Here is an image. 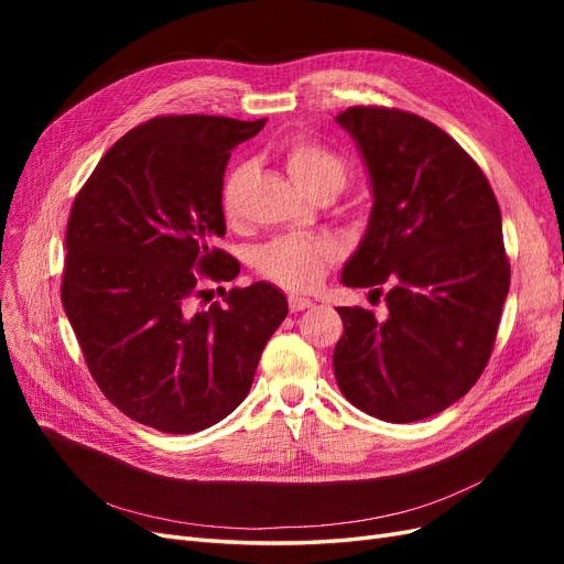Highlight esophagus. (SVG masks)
<instances>
[{"instance_id":"obj_1","label":"esophagus","mask_w":564,"mask_h":564,"mask_svg":"<svg viewBox=\"0 0 564 564\" xmlns=\"http://www.w3.org/2000/svg\"><path fill=\"white\" fill-rule=\"evenodd\" d=\"M305 308H313V301L311 299H303V296H289V311L292 313H301Z\"/></svg>"}]
</instances>
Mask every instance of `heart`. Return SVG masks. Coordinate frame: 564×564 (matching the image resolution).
<instances>
[{"label": "heart", "mask_w": 564, "mask_h": 564, "mask_svg": "<svg viewBox=\"0 0 564 564\" xmlns=\"http://www.w3.org/2000/svg\"><path fill=\"white\" fill-rule=\"evenodd\" d=\"M284 164L289 176L303 193L336 195L348 181V162L315 139H299L284 145ZM245 181V166L237 164L220 185V207L228 216L235 214L237 195ZM334 259V247L324 240L303 235H282L265 242L253 253V268L270 282H275L289 292H308L324 278V270Z\"/></svg>", "instance_id": "b5f03b06"}]
</instances>
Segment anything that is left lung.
<instances>
[{
    "mask_svg": "<svg viewBox=\"0 0 564 564\" xmlns=\"http://www.w3.org/2000/svg\"><path fill=\"white\" fill-rule=\"evenodd\" d=\"M336 122L360 148L373 207L346 286H388V317L336 308L334 377L365 414L412 423L480 379L497 340L510 265L482 169L449 133L398 108L355 106Z\"/></svg>",
    "mask_w": 564,
    "mask_h": 564,
    "instance_id": "obj_1",
    "label": "left lung"
}]
</instances>
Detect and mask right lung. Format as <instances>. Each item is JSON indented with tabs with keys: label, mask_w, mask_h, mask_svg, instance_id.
Returning a JSON list of instances; mask_svg holds the SVG:
<instances>
[{
	"label": "right lung",
	"mask_w": 564,
	"mask_h": 564,
	"mask_svg": "<svg viewBox=\"0 0 564 564\" xmlns=\"http://www.w3.org/2000/svg\"><path fill=\"white\" fill-rule=\"evenodd\" d=\"M265 119L166 115L127 131L73 202L61 299L94 381L124 412L187 435L226 419L251 388L268 338L286 317L278 286H218L240 272L220 185L230 150Z\"/></svg>",
	"instance_id": "1"
}]
</instances>
